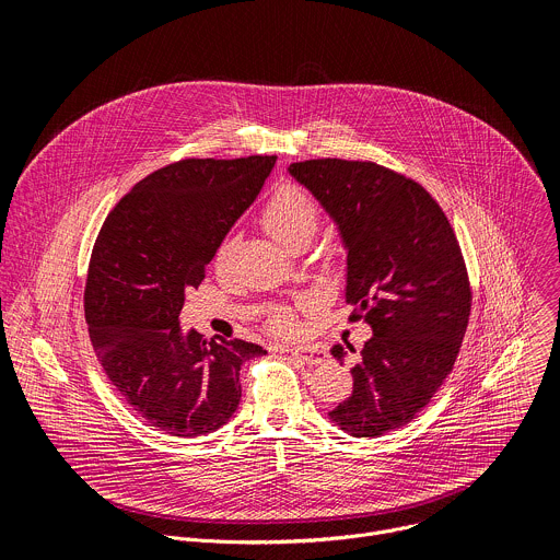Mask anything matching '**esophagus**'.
Listing matches in <instances>:
<instances>
[{"mask_svg": "<svg viewBox=\"0 0 560 560\" xmlns=\"http://www.w3.org/2000/svg\"><path fill=\"white\" fill-rule=\"evenodd\" d=\"M288 352L305 365H322L328 359V352L318 346H294V348H288Z\"/></svg>", "mask_w": 560, "mask_h": 560, "instance_id": "34e87169", "label": "esophagus"}]
</instances>
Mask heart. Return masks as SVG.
Returning <instances> with one entry per match:
<instances>
[{
    "instance_id": "1",
    "label": "heart",
    "mask_w": 560,
    "mask_h": 560,
    "mask_svg": "<svg viewBox=\"0 0 560 560\" xmlns=\"http://www.w3.org/2000/svg\"><path fill=\"white\" fill-rule=\"evenodd\" d=\"M322 219V208L296 184H281L266 201L261 210V225L285 248H296L310 242ZM234 250V236H223L214 250V266L223 268ZM268 324L277 332H290L294 328V314L290 307L279 305L270 312Z\"/></svg>"
}]
</instances>
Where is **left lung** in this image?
<instances>
[{
  "instance_id": "left-lung-1",
  "label": "left lung",
  "mask_w": 560,
  "mask_h": 560,
  "mask_svg": "<svg viewBox=\"0 0 560 560\" xmlns=\"http://www.w3.org/2000/svg\"><path fill=\"white\" fill-rule=\"evenodd\" d=\"M290 175L337 221L350 322L363 318L374 335L330 419L352 436H381L410 423L456 363L471 310L458 238L419 182L374 162L307 159ZM332 354L343 361L346 352L335 346Z\"/></svg>"
}]
</instances>
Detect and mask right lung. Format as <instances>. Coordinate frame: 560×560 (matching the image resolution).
I'll use <instances>...</instances> for the list:
<instances>
[{"label":"right lung","instance_id":"1","mask_svg":"<svg viewBox=\"0 0 560 560\" xmlns=\"http://www.w3.org/2000/svg\"><path fill=\"white\" fill-rule=\"evenodd\" d=\"M275 162V154L179 159L135 184L97 234L84 290L91 343L124 401L171 436L195 439L228 423L242 401V363L266 354L242 339L184 335L179 312Z\"/></svg>","mask_w":560,"mask_h":560}]
</instances>
